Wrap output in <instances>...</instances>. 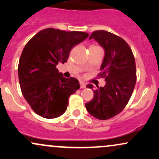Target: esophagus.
<instances>
[{
    "mask_svg": "<svg viewBox=\"0 0 159 159\" xmlns=\"http://www.w3.org/2000/svg\"><path fill=\"white\" fill-rule=\"evenodd\" d=\"M80 87H81V89L85 88V87H86V84H85L84 83V82H80Z\"/></svg>",
    "mask_w": 159,
    "mask_h": 159,
    "instance_id": "34e87169",
    "label": "esophagus"
}]
</instances>
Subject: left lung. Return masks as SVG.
Wrapping results in <instances>:
<instances>
[{"instance_id": "1", "label": "left lung", "mask_w": 159, "mask_h": 159, "mask_svg": "<svg viewBox=\"0 0 159 159\" xmlns=\"http://www.w3.org/2000/svg\"><path fill=\"white\" fill-rule=\"evenodd\" d=\"M89 39H94L105 50V57L98 78H105V87L93 90L94 97L85 104L90 114L105 120L119 114L126 106L136 84L135 60L123 39L106 30H96ZM93 89V85L87 84Z\"/></svg>"}]
</instances>
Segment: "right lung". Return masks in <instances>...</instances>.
<instances>
[{
    "mask_svg": "<svg viewBox=\"0 0 159 159\" xmlns=\"http://www.w3.org/2000/svg\"><path fill=\"white\" fill-rule=\"evenodd\" d=\"M88 36L85 32L46 28L25 46L18 66L20 87L36 114L53 119L66 111L69 96L80 88L79 81L63 77L56 66L67 62L72 48Z\"/></svg>",
    "mask_w": 159,
    "mask_h": 159,
    "instance_id": "right-lung-1",
    "label": "right lung"
}]
</instances>
